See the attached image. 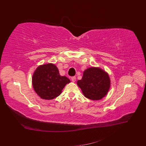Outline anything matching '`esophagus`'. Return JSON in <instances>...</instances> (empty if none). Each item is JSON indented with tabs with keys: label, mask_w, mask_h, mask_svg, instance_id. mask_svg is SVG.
I'll return each mask as SVG.
<instances>
[{
	"label": "esophagus",
	"mask_w": 146,
	"mask_h": 146,
	"mask_svg": "<svg viewBox=\"0 0 146 146\" xmlns=\"http://www.w3.org/2000/svg\"><path fill=\"white\" fill-rule=\"evenodd\" d=\"M71 80H72V82H76V77H72L71 78Z\"/></svg>",
	"instance_id": "1"
}]
</instances>
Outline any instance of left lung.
<instances>
[{
  "mask_svg": "<svg viewBox=\"0 0 146 146\" xmlns=\"http://www.w3.org/2000/svg\"><path fill=\"white\" fill-rule=\"evenodd\" d=\"M77 84L85 98L99 100L108 94L111 80L105 70L99 67H90L84 70L82 78Z\"/></svg>",
  "mask_w": 146,
  "mask_h": 146,
  "instance_id": "1",
  "label": "left lung"
}]
</instances>
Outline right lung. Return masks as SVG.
I'll return each mask as SVG.
<instances>
[{"instance_id":"add662e5","label":"right lung","mask_w":146,"mask_h":146,"mask_svg":"<svg viewBox=\"0 0 146 146\" xmlns=\"http://www.w3.org/2000/svg\"><path fill=\"white\" fill-rule=\"evenodd\" d=\"M70 82L68 77L60 76L58 68L53 63L39 65L32 76L34 91L44 100H52L59 96L65 86Z\"/></svg>"}]
</instances>
